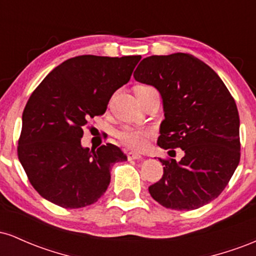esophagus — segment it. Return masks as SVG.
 <instances>
[{
	"mask_svg": "<svg viewBox=\"0 0 256 256\" xmlns=\"http://www.w3.org/2000/svg\"><path fill=\"white\" fill-rule=\"evenodd\" d=\"M126 155H128V160H140V158H142V155L134 152H126Z\"/></svg>",
	"mask_w": 256,
	"mask_h": 256,
	"instance_id": "34e87169",
	"label": "esophagus"
}]
</instances>
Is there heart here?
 <instances>
[{"label":"heart","mask_w":256,"mask_h":256,"mask_svg":"<svg viewBox=\"0 0 256 256\" xmlns=\"http://www.w3.org/2000/svg\"><path fill=\"white\" fill-rule=\"evenodd\" d=\"M137 89H154L152 86H146V85H140ZM149 136H150V132L148 130H143V128H131V126H124L120 130L116 132V138L122 146H125L126 148L130 149H144L146 144H148Z\"/></svg>","instance_id":"heart-1"}]
</instances>
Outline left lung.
I'll return each instance as SVG.
<instances>
[{"instance_id":"left-lung-1","label":"left lung","mask_w":256,"mask_h":256,"mask_svg":"<svg viewBox=\"0 0 256 256\" xmlns=\"http://www.w3.org/2000/svg\"><path fill=\"white\" fill-rule=\"evenodd\" d=\"M134 77L156 88L165 119L158 144L184 156L162 160V178L149 186L166 208L198 210L222 194L240 164V116L230 91L194 55L176 52L143 58Z\"/></svg>"}]
</instances>
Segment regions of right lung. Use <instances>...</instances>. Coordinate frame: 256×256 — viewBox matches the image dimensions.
<instances>
[{
  "label": "right lung",
  "instance_id": "add662e5",
  "mask_svg": "<svg viewBox=\"0 0 256 256\" xmlns=\"http://www.w3.org/2000/svg\"><path fill=\"white\" fill-rule=\"evenodd\" d=\"M140 60V55L68 58L32 92L22 113L18 158L42 198L74 210L95 204L106 192L110 167L128 158L110 143L83 148V126L104 113Z\"/></svg>",
  "mask_w": 256,
  "mask_h": 256
}]
</instances>
